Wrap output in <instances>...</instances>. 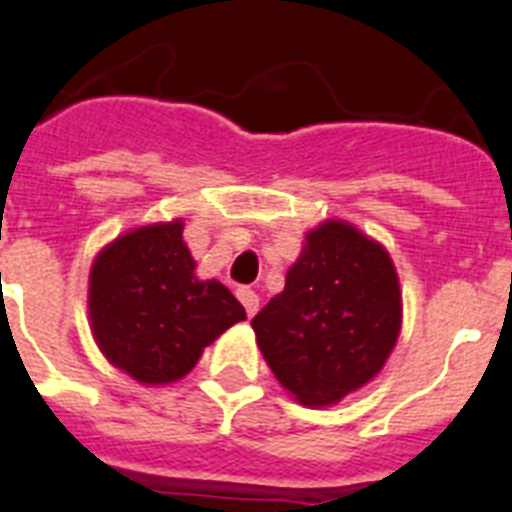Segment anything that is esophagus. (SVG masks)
Returning <instances> with one entry per match:
<instances>
[{
    "instance_id": "obj_1",
    "label": "esophagus",
    "mask_w": 512,
    "mask_h": 512,
    "mask_svg": "<svg viewBox=\"0 0 512 512\" xmlns=\"http://www.w3.org/2000/svg\"><path fill=\"white\" fill-rule=\"evenodd\" d=\"M236 296H239V302H242L244 309H247V315L255 317L257 307H260V296H257L255 291L249 289V286H242V289H236Z\"/></svg>"
}]
</instances>
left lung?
<instances>
[{"label":"left lung","instance_id":"1","mask_svg":"<svg viewBox=\"0 0 512 512\" xmlns=\"http://www.w3.org/2000/svg\"><path fill=\"white\" fill-rule=\"evenodd\" d=\"M393 257L354 223L328 218L304 234L286 286L252 320L281 388L325 409L380 375L401 336Z\"/></svg>","mask_w":512,"mask_h":512}]
</instances>
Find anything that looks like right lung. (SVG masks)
I'll use <instances>...</instances> for the list:
<instances>
[{"label":"right lung","instance_id":"obj_1","mask_svg":"<svg viewBox=\"0 0 512 512\" xmlns=\"http://www.w3.org/2000/svg\"><path fill=\"white\" fill-rule=\"evenodd\" d=\"M184 221L124 231L90 265L88 320L111 367L156 388L190 375L205 346L247 320L221 281H200Z\"/></svg>","mask_w":512,"mask_h":512}]
</instances>
